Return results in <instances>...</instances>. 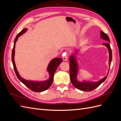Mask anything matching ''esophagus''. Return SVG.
Returning <instances> with one entry per match:
<instances>
[{"instance_id": "obj_1", "label": "esophagus", "mask_w": 121, "mask_h": 121, "mask_svg": "<svg viewBox=\"0 0 121 121\" xmlns=\"http://www.w3.org/2000/svg\"><path fill=\"white\" fill-rule=\"evenodd\" d=\"M68 56H67V55H65V56H64L63 57V59L64 60L66 61V60H68Z\"/></svg>"}]
</instances>
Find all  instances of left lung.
Here are the masks:
<instances>
[{
  "label": "left lung",
  "instance_id": "1",
  "mask_svg": "<svg viewBox=\"0 0 121 121\" xmlns=\"http://www.w3.org/2000/svg\"><path fill=\"white\" fill-rule=\"evenodd\" d=\"M100 37L101 38L104 39V40H107L108 42L104 43L103 44L105 45L107 47V48L109 51V62L111 64V62L112 61V52L110 44H109V42L110 43V40L107 34H105L103 31H100ZM69 75H70V79L71 81L75 87L78 89L80 90L84 91H91L94 90L97 87L99 86L100 84L104 82L105 79H107L108 76L105 77L102 79H101L100 81L94 83H89V82H79L77 81L76 76H77V62L76 60L75 59V57L73 56H71L69 58Z\"/></svg>",
  "mask_w": 121,
  "mask_h": 121
}]
</instances>
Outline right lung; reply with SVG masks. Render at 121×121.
I'll return each instance as SVG.
<instances>
[{
	"label": "right lung",
	"mask_w": 121,
	"mask_h": 121,
	"mask_svg": "<svg viewBox=\"0 0 121 121\" xmlns=\"http://www.w3.org/2000/svg\"><path fill=\"white\" fill-rule=\"evenodd\" d=\"M26 31H27V29H24L23 30L20 32L17 35L16 37L15 38V39H14L13 47V48L12 54V60L13 62V69L17 78L19 79L20 81L22 82L28 88H29L32 91H34V92H42V91H45L47 89H48L50 87V86L52 85L54 74L55 72H56V69H57L58 65H59L62 62V58H55L50 61V63H49V65L48 67V69H47V70H48L49 73V79L48 80H47V81H43V82H34V81H27V80H26L25 79L21 78L19 74V73H18L17 71L15 63H14V50H15L14 48H15L16 42L17 41L18 37H19L21 35L24 34Z\"/></svg>",
	"instance_id": "add662e5"
}]
</instances>
